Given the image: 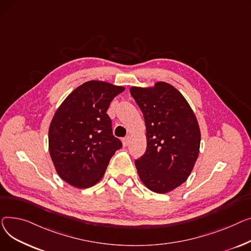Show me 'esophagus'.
<instances>
[{
    "instance_id": "1",
    "label": "esophagus",
    "mask_w": 251,
    "mask_h": 251,
    "mask_svg": "<svg viewBox=\"0 0 251 251\" xmlns=\"http://www.w3.org/2000/svg\"><path fill=\"white\" fill-rule=\"evenodd\" d=\"M129 141H130V138H129V137H126V138H124V139H123V145H124L125 147L128 146Z\"/></svg>"
}]
</instances>
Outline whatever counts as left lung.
Masks as SVG:
<instances>
[{"mask_svg": "<svg viewBox=\"0 0 251 251\" xmlns=\"http://www.w3.org/2000/svg\"><path fill=\"white\" fill-rule=\"evenodd\" d=\"M146 124L147 149L135 161L142 182L157 194L182 184L200 153L201 130L186 99L172 85L130 87Z\"/></svg>", "mask_w": 251, "mask_h": 251, "instance_id": "8db88e82", "label": "left lung"}]
</instances>
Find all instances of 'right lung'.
I'll list each match as a JSON object with an SVG mask.
<instances>
[{
  "instance_id": "add662e5",
  "label": "right lung",
  "mask_w": 251,
  "mask_h": 251,
  "mask_svg": "<svg viewBox=\"0 0 251 251\" xmlns=\"http://www.w3.org/2000/svg\"><path fill=\"white\" fill-rule=\"evenodd\" d=\"M124 90L107 82L88 81L55 111L49 129V150L58 176L67 183L78 188L93 186L122 148L106 111Z\"/></svg>"
}]
</instances>
